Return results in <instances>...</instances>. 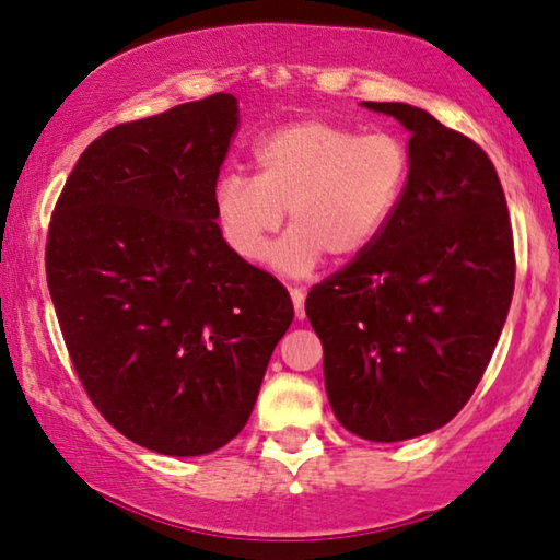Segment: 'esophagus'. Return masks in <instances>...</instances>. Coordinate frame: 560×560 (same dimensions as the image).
Listing matches in <instances>:
<instances>
[{"instance_id":"1","label":"esophagus","mask_w":560,"mask_h":560,"mask_svg":"<svg viewBox=\"0 0 560 560\" xmlns=\"http://www.w3.org/2000/svg\"><path fill=\"white\" fill-rule=\"evenodd\" d=\"M291 294V302H294V314H296V319H304L306 317V310H304V289H291L289 291Z\"/></svg>"}]
</instances>
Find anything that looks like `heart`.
<instances>
[{"label":"heart","instance_id":"heart-1","mask_svg":"<svg viewBox=\"0 0 560 560\" xmlns=\"http://www.w3.org/2000/svg\"><path fill=\"white\" fill-rule=\"evenodd\" d=\"M411 162L398 133H365L319 116L283 124L256 144L254 177L235 172L218 183L220 233L235 256L258 264L289 210L291 231L273 250L277 269L304 277L325 256L358 261L396 215Z\"/></svg>","mask_w":560,"mask_h":560}]
</instances>
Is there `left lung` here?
Here are the masks:
<instances>
[{"mask_svg":"<svg viewBox=\"0 0 560 560\" xmlns=\"http://www.w3.org/2000/svg\"><path fill=\"white\" fill-rule=\"evenodd\" d=\"M365 106L411 131V177L375 246L314 283L304 306L337 421L390 444L467 406L513 302L515 243L498 170L477 141L423 108Z\"/></svg>","mask_w":560,"mask_h":560,"instance_id":"8db88e82","label":"left lung"}]
</instances>
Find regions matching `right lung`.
I'll return each instance as SVG.
<instances>
[{
    "label": "right lung",
    "mask_w": 560,
    "mask_h": 560,
    "mask_svg": "<svg viewBox=\"0 0 560 560\" xmlns=\"http://www.w3.org/2000/svg\"><path fill=\"white\" fill-rule=\"evenodd\" d=\"M238 106L215 93L91 141L45 246L78 381L133 444L200 456L246 427L289 291L223 241L215 185Z\"/></svg>",
    "instance_id": "obj_1"
}]
</instances>
